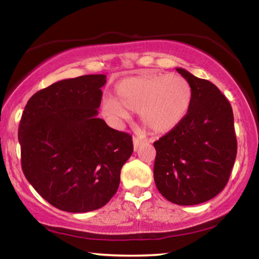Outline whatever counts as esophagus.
Here are the masks:
<instances>
[{
	"label": "esophagus",
	"mask_w": 259,
	"mask_h": 259,
	"mask_svg": "<svg viewBox=\"0 0 259 259\" xmlns=\"http://www.w3.org/2000/svg\"><path fill=\"white\" fill-rule=\"evenodd\" d=\"M133 142H134V148H135V151H137L138 147L140 146V144H142V142H140V140H139L138 138H136V137H134Z\"/></svg>",
	"instance_id": "34e87169"
}]
</instances>
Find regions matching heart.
Here are the masks:
<instances>
[{
    "mask_svg": "<svg viewBox=\"0 0 259 259\" xmlns=\"http://www.w3.org/2000/svg\"><path fill=\"white\" fill-rule=\"evenodd\" d=\"M117 100L109 99L103 112L114 120L140 114L145 128L154 135L171 133L190 111L193 91L185 77L177 74L144 73L125 77L115 87Z\"/></svg>",
    "mask_w": 259,
    "mask_h": 259,
    "instance_id": "b5f03b06",
    "label": "heart"
}]
</instances>
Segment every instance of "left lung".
<instances>
[{"mask_svg": "<svg viewBox=\"0 0 259 259\" xmlns=\"http://www.w3.org/2000/svg\"><path fill=\"white\" fill-rule=\"evenodd\" d=\"M193 91L184 121L154 143V182L170 202L194 205L212 199L229 182L238 151L231 104L208 80L184 68Z\"/></svg>", "mask_w": 259, "mask_h": 259, "instance_id": "obj_1", "label": "left lung"}]
</instances>
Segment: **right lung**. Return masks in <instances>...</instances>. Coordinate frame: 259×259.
Returning a JSON list of instances; mask_svg holds the SVG:
<instances>
[{
	"instance_id": "obj_1",
	"label": "right lung",
	"mask_w": 259,
	"mask_h": 259,
	"mask_svg": "<svg viewBox=\"0 0 259 259\" xmlns=\"http://www.w3.org/2000/svg\"><path fill=\"white\" fill-rule=\"evenodd\" d=\"M106 75L61 80L34 94L21 116V168L54 207L88 212L104 207L134 152L129 134L97 117Z\"/></svg>"
}]
</instances>
